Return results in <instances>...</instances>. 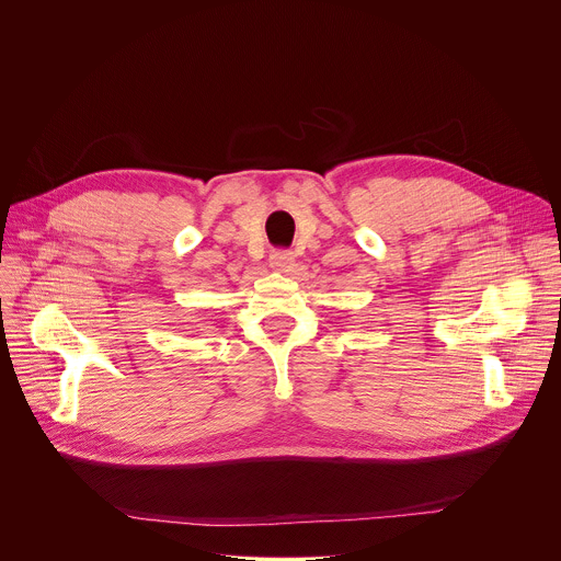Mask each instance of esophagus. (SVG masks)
Wrapping results in <instances>:
<instances>
[{"label":"esophagus","mask_w":561,"mask_h":561,"mask_svg":"<svg viewBox=\"0 0 561 561\" xmlns=\"http://www.w3.org/2000/svg\"><path fill=\"white\" fill-rule=\"evenodd\" d=\"M295 266V255L290 251H273L271 253V268L279 273H288Z\"/></svg>","instance_id":"obj_1"}]
</instances>
